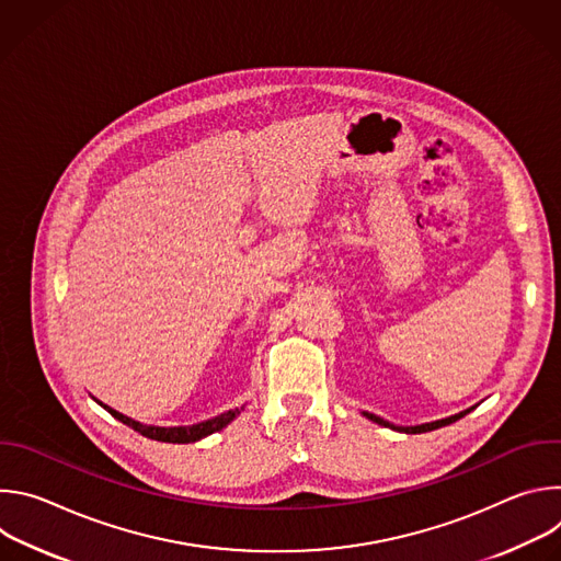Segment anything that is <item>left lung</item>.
<instances>
[{"label":"left lung","mask_w":561,"mask_h":561,"mask_svg":"<svg viewBox=\"0 0 561 561\" xmlns=\"http://www.w3.org/2000/svg\"><path fill=\"white\" fill-rule=\"evenodd\" d=\"M472 409H474V407H472ZM472 409H466V411H461V413H457V415H450V417H446V420H437V422H431V424H422V426H392L390 422H386V420H381V417H377V415H373V413H364V415H366L370 422H375V424L388 426V428H392V431H404V433H411V435H415V433H428V431H435V428L448 426V424L457 422L459 417L468 415Z\"/></svg>","instance_id":"left-lung-1"}]
</instances>
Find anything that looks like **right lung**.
<instances>
[{
	"label": "right lung",
	"mask_w": 561,
	"mask_h": 561,
	"mask_svg": "<svg viewBox=\"0 0 561 561\" xmlns=\"http://www.w3.org/2000/svg\"><path fill=\"white\" fill-rule=\"evenodd\" d=\"M100 407H104L115 420H119L122 424L130 426V428L137 431L139 435H144V437H148V439H157V442H169V444H191V442H197V439H202V437H208L210 433H217V431H221L224 426H228L239 413L244 411V407H242V409L226 411V413H221V415H217V417H213V420H206V422H199V424H193V426H173V428H164V426H146V424H139V422H135V420H130V417H126V415L113 411L111 407H106V404H102V402H100Z\"/></svg>",
	"instance_id": "right-lung-1"
}]
</instances>
